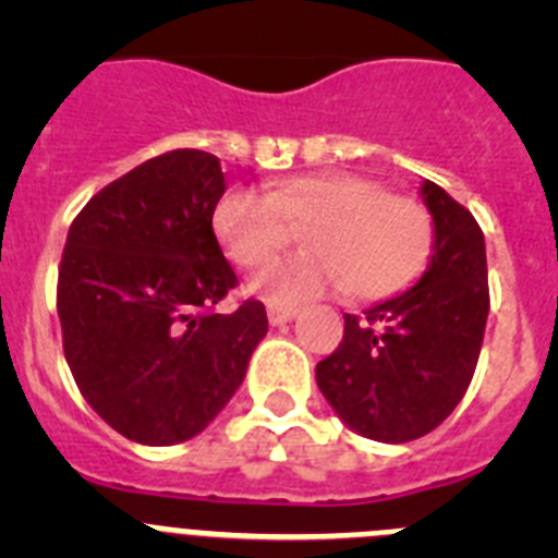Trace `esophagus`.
<instances>
[{
    "label": "esophagus",
    "mask_w": 558,
    "mask_h": 558,
    "mask_svg": "<svg viewBox=\"0 0 558 558\" xmlns=\"http://www.w3.org/2000/svg\"><path fill=\"white\" fill-rule=\"evenodd\" d=\"M299 315V310L295 307H268V322L270 327H284V324H290Z\"/></svg>",
    "instance_id": "1"
}]
</instances>
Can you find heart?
I'll return each instance as SVG.
<instances>
[{
    "mask_svg": "<svg viewBox=\"0 0 558 558\" xmlns=\"http://www.w3.org/2000/svg\"><path fill=\"white\" fill-rule=\"evenodd\" d=\"M211 231L240 268H263L304 231L307 254L254 276L251 293L276 307L352 290L388 299L413 282L430 254V220L416 201L360 172H310L270 184L268 195L234 186L211 209Z\"/></svg>",
    "mask_w": 558,
    "mask_h": 558,
    "instance_id": "b5f03b06",
    "label": "heart"
}]
</instances>
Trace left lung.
<instances>
[{"mask_svg":"<svg viewBox=\"0 0 558 558\" xmlns=\"http://www.w3.org/2000/svg\"><path fill=\"white\" fill-rule=\"evenodd\" d=\"M418 198L433 220L425 274L363 318L343 315V343L315 366V383L340 422L386 445L425 436L456 411L489 315L477 220L427 179Z\"/></svg>","mask_w":558,"mask_h":558,"instance_id":"8db88e82","label":"left lung"}]
</instances>
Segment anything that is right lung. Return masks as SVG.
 I'll return each instance as SVG.
<instances>
[{
	"label": "right lung",
	"instance_id": "obj_1",
	"mask_svg": "<svg viewBox=\"0 0 558 558\" xmlns=\"http://www.w3.org/2000/svg\"><path fill=\"white\" fill-rule=\"evenodd\" d=\"M223 192L218 156L170 150L97 192L66 234L63 354L97 416L140 445L206 430L268 332L259 302L215 313L236 284L211 231Z\"/></svg>",
	"mask_w": 558,
	"mask_h": 558
}]
</instances>
